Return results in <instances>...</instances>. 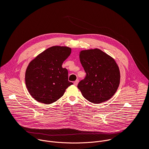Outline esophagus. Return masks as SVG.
<instances>
[{"label":"esophagus","instance_id":"obj_1","mask_svg":"<svg viewBox=\"0 0 149 149\" xmlns=\"http://www.w3.org/2000/svg\"><path fill=\"white\" fill-rule=\"evenodd\" d=\"M78 82H79V80H78V79H77V80H76L75 81H74V84L75 85V86H77L78 84Z\"/></svg>","mask_w":149,"mask_h":149}]
</instances>
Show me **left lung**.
Returning <instances> with one entry per match:
<instances>
[{
    "instance_id": "1",
    "label": "left lung",
    "mask_w": 149,
    "mask_h": 149,
    "mask_svg": "<svg viewBox=\"0 0 149 149\" xmlns=\"http://www.w3.org/2000/svg\"><path fill=\"white\" fill-rule=\"evenodd\" d=\"M79 60L86 76L78 84L83 97L91 102L100 104L110 99L117 91L120 73L115 60L101 50H83Z\"/></svg>"
}]
</instances>
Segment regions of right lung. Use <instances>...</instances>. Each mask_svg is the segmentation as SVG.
<instances>
[{"instance_id": "1", "label": "right lung", "mask_w": 149, "mask_h": 149, "mask_svg": "<svg viewBox=\"0 0 149 149\" xmlns=\"http://www.w3.org/2000/svg\"><path fill=\"white\" fill-rule=\"evenodd\" d=\"M71 52L69 47L54 46L30 62L25 72V83L35 100L46 104L53 103L73 84L68 81V70L62 67Z\"/></svg>"}]
</instances>
